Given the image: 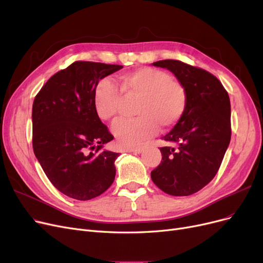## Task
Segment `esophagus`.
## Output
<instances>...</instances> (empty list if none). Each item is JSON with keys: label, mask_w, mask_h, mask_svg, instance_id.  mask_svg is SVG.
I'll use <instances>...</instances> for the list:
<instances>
[{"label": "esophagus", "mask_w": 263, "mask_h": 263, "mask_svg": "<svg viewBox=\"0 0 263 263\" xmlns=\"http://www.w3.org/2000/svg\"><path fill=\"white\" fill-rule=\"evenodd\" d=\"M128 153H134V154H140L142 151V148L141 147H138V148H132V149H128L127 150Z\"/></svg>", "instance_id": "esophagus-1"}]
</instances>
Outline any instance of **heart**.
I'll return each mask as SVG.
<instances>
[{
    "label": "heart",
    "instance_id": "b5f03b06",
    "mask_svg": "<svg viewBox=\"0 0 263 263\" xmlns=\"http://www.w3.org/2000/svg\"><path fill=\"white\" fill-rule=\"evenodd\" d=\"M118 87L105 79L93 93L95 112L103 121H112L121 112L125 98H140L133 119H121L112 126L119 146L136 147L159 130H168L184 116L189 105V92L184 84L173 80L163 70L140 68L118 78Z\"/></svg>",
    "mask_w": 263,
    "mask_h": 263
}]
</instances>
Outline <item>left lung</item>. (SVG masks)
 I'll use <instances>...</instances> for the list:
<instances>
[{
  "instance_id": "8db88e82",
  "label": "left lung",
  "mask_w": 263,
  "mask_h": 263,
  "mask_svg": "<svg viewBox=\"0 0 263 263\" xmlns=\"http://www.w3.org/2000/svg\"><path fill=\"white\" fill-rule=\"evenodd\" d=\"M189 92L184 116L162 139V160L151 180L164 193L187 196L216 176L232 136L230 101L218 79L202 68L179 60H161Z\"/></svg>"
}]
</instances>
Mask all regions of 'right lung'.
Instances as JSON below:
<instances>
[{
	"instance_id": "right-lung-1",
	"label": "right lung",
	"mask_w": 263,
	"mask_h": 263,
	"mask_svg": "<svg viewBox=\"0 0 263 263\" xmlns=\"http://www.w3.org/2000/svg\"><path fill=\"white\" fill-rule=\"evenodd\" d=\"M122 68L74 61L35 97L34 154L52 185L74 200H91L114 182L118 154L102 150L114 136L95 112L93 93L100 80Z\"/></svg>"
}]
</instances>
